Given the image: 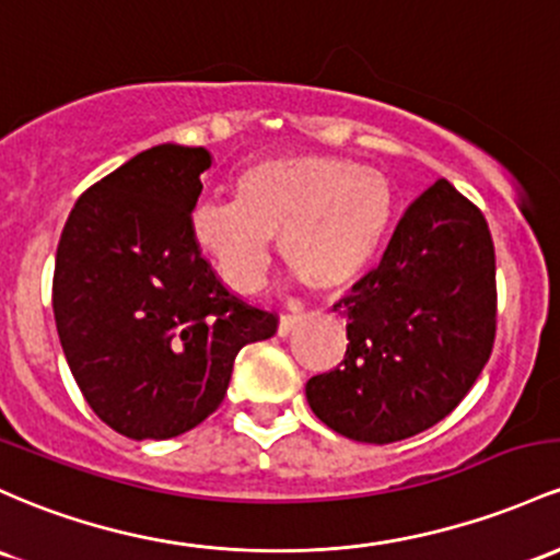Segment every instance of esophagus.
<instances>
[{"label":"esophagus","mask_w":560,"mask_h":560,"mask_svg":"<svg viewBox=\"0 0 560 560\" xmlns=\"http://www.w3.org/2000/svg\"><path fill=\"white\" fill-rule=\"evenodd\" d=\"M294 324H298V316H290V313H284V316L279 318V337L290 335V331L294 329Z\"/></svg>","instance_id":"1"}]
</instances>
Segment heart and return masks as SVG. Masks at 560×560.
Wrapping results in <instances>:
<instances>
[{
    "instance_id": "heart-1",
    "label": "heart",
    "mask_w": 560,
    "mask_h": 560,
    "mask_svg": "<svg viewBox=\"0 0 560 560\" xmlns=\"http://www.w3.org/2000/svg\"><path fill=\"white\" fill-rule=\"evenodd\" d=\"M396 188L383 170L335 153H284L233 177V201H201L194 242L225 284L247 292L268 266L270 238L313 292L353 284L383 247Z\"/></svg>"
}]
</instances>
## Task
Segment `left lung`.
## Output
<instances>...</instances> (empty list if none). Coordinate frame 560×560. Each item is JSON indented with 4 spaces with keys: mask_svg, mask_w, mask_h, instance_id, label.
Wrapping results in <instances>:
<instances>
[{
    "mask_svg": "<svg viewBox=\"0 0 560 560\" xmlns=\"http://www.w3.org/2000/svg\"><path fill=\"white\" fill-rule=\"evenodd\" d=\"M335 311L348 322V350L337 370L305 385L313 415L361 444L433 428L468 396L494 346L487 218L450 180H435Z\"/></svg>",
    "mask_w": 560,
    "mask_h": 560,
    "instance_id": "left-lung-1",
    "label": "left lung"
}]
</instances>
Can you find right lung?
Masks as SVG:
<instances>
[{
  "label": "right lung",
  "mask_w": 560,
  "mask_h": 560,
  "mask_svg": "<svg viewBox=\"0 0 560 560\" xmlns=\"http://www.w3.org/2000/svg\"><path fill=\"white\" fill-rule=\"evenodd\" d=\"M210 167L207 149L153 145L84 190L60 233V346L90 409L127 439H175L205 422L238 350L279 327L225 290L194 242Z\"/></svg>",
  "instance_id": "right-lung-1"
}]
</instances>
